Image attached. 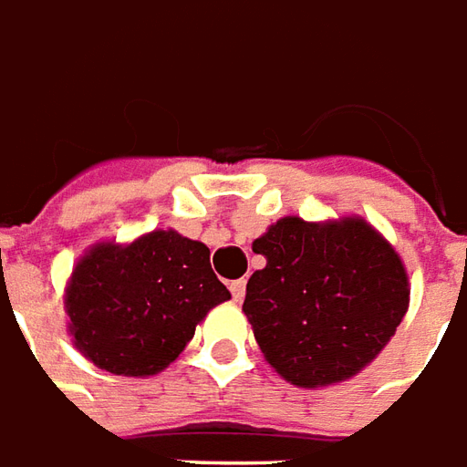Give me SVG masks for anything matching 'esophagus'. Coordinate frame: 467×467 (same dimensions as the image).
I'll use <instances>...</instances> for the list:
<instances>
[{"instance_id":"34e87169","label":"esophagus","mask_w":467,"mask_h":467,"mask_svg":"<svg viewBox=\"0 0 467 467\" xmlns=\"http://www.w3.org/2000/svg\"><path fill=\"white\" fill-rule=\"evenodd\" d=\"M231 296H234V302H244V296H246V279H236L231 281Z\"/></svg>"}]
</instances>
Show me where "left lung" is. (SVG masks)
Returning a JSON list of instances; mask_svg holds the SVG:
<instances>
[{
	"label": "left lung",
	"instance_id": "8db88e82",
	"mask_svg": "<svg viewBox=\"0 0 467 467\" xmlns=\"http://www.w3.org/2000/svg\"><path fill=\"white\" fill-rule=\"evenodd\" d=\"M244 312L269 365L296 387L342 382L369 365L408 312V274L362 218L289 216L254 241Z\"/></svg>",
	"mask_w": 467,
	"mask_h": 467
}]
</instances>
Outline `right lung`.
I'll return each mask as SVG.
<instances>
[{
	"label": "right lung",
	"instance_id": "1",
	"mask_svg": "<svg viewBox=\"0 0 467 467\" xmlns=\"http://www.w3.org/2000/svg\"><path fill=\"white\" fill-rule=\"evenodd\" d=\"M226 299L206 244L153 231L130 246H95L78 261L67 289L69 332L100 369L148 377L171 365L208 309Z\"/></svg>",
	"mask_w": 467,
	"mask_h": 467
}]
</instances>
